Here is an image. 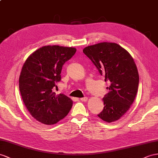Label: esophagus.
<instances>
[{
  "mask_svg": "<svg viewBox=\"0 0 158 158\" xmlns=\"http://www.w3.org/2000/svg\"><path fill=\"white\" fill-rule=\"evenodd\" d=\"M87 99H88V98H87V97H84V98H81V102H87Z\"/></svg>",
  "mask_w": 158,
  "mask_h": 158,
  "instance_id": "obj_1",
  "label": "esophagus"
}]
</instances>
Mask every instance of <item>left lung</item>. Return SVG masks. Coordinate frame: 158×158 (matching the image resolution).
Returning <instances> with one entry per match:
<instances>
[{
    "instance_id": "left-lung-1",
    "label": "left lung",
    "mask_w": 158,
    "mask_h": 158,
    "mask_svg": "<svg viewBox=\"0 0 158 158\" xmlns=\"http://www.w3.org/2000/svg\"><path fill=\"white\" fill-rule=\"evenodd\" d=\"M110 83L109 93L103 99L104 107L98 115L107 123L119 119L134 102L139 85L136 64L129 52L118 44L103 42L83 50Z\"/></svg>"
}]
</instances>
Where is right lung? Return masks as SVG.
<instances>
[{"label": "right lung", "instance_id": "obj_1", "mask_svg": "<svg viewBox=\"0 0 158 158\" xmlns=\"http://www.w3.org/2000/svg\"><path fill=\"white\" fill-rule=\"evenodd\" d=\"M74 47L48 45L39 48L25 60L19 77V90L31 115L45 125L55 124L67 116L73 101L52 89L61 79L64 63L75 53Z\"/></svg>", "mask_w": 158, "mask_h": 158}]
</instances>
